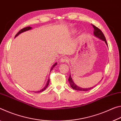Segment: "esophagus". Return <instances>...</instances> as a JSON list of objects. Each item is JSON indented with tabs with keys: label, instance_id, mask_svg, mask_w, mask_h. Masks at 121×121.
I'll use <instances>...</instances> for the list:
<instances>
[{
	"label": "esophagus",
	"instance_id": "esophagus-1",
	"mask_svg": "<svg viewBox=\"0 0 121 121\" xmlns=\"http://www.w3.org/2000/svg\"><path fill=\"white\" fill-rule=\"evenodd\" d=\"M69 60V58H67V57H63L60 59V62L62 63H65V62H68Z\"/></svg>",
	"mask_w": 121,
	"mask_h": 121
}]
</instances>
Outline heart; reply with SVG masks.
Masks as SVG:
<instances>
[{
	"label": "heart",
	"mask_w": 121,
	"mask_h": 121,
	"mask_svg": "<svg viewBox=\"0 0 121 121\" xmlns=\"http://www.w3.org/2000/svg\"><path fill=\"white\" fill-rule=\"evenodd\" d=\"M72 33H74V30H73V31H72Z\"/></svg>",
	"instance_id": "1"
}]
</instances>
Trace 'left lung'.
I'll return each mask as SVG.
<instances>
[{"instance_id":"1","label":"left lung","mask_w":121,"mask_h":121,"mask_svg":"<svg viewBox=\"0 0 121 121\" xmlns=\"http://www.w3.org/2000/svg\"><path fill=\"white\" fill-rule=\"evenodd\" d=\"M92 26L94 28V31H93V33H94V35L95 36H96L98 37V38L100 39H101V40L104 41V42L106 43V45H107L108 47V44H107V42L106 41V37L104 36V35L103 33L102 32V31L100 30V29H99L98 27H96L94 25H92ZM69 82L70 83V85L71 87H72L73 90H77V91H87L91 90V89L93 88L94 87H90V88H82L80 87H79L75 84V83L72 80V78H71V74H70V76H69Z\"/></svg>"}]
</instances>
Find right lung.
Listing matches in <instances>:
<instances>
[{
  "mask_svg": "<svg viewBox=\"0 0 121 121\" xmlns=\"http://www.w3.org/2000/svg\"><path fill=\"white\" fill-rule=\"evenodd\" d=\"M31 29H32V27H25V28H23V29H21V30H20V31H19V32L17 34V35H16L15 36V37H16L17 36H18L20 34L22 33H23V32H25V31H26L29 30H31ZM57 63H55V64L52 65V66L51 67V68L50 72L51 71V70H52V69H53V68H54L55 66H56V65H57ZM49 82H50V79H49V78L48 80V81H47V84H46V85H45V86L44 87H43V88L42 89V90H39V91H36V92H35V93H39V92H42V91H44V90H45V89L47 88V87H48V85H49Z\"/></svg>",
  "mask_w": 121,
  "mask_h": 121,
  "instance_id": "add662e5",
  "label": "right lung"
}]
</instances>
